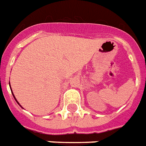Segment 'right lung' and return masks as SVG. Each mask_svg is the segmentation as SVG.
Here are the masks:
<instances>
[{
	"instance_id": "obj_1",
	"label": "right lung",
	"mask_w": 146,
	"mask_h": 146,
	"mask_svg": "<svg viewBox=\"0 0 146 146\" xmlns=\"http://www.w3.org/2000/svg\"><path fill=\"white\" fill-rule=\"evenodd\" d=\"M9 86H10V84H9ZM10 89H11V86H10ZM11 91H12V89H11ZM12 94H13V98H14V99H15V101H16V103H17V104H19V106H21V107H22V109H23V107H22V106H21V105H20V104H19V102L17 101V100H16V98H15V96H14V94H13V92H12Z\"/></svg>"
}]
</instances>
